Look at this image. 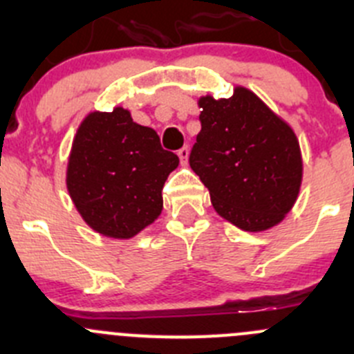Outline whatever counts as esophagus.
<instances>
[{"instance_id": "obj_1", "label": "esophagus", "mask_w": 354, "mask_h": 354, "mask_svg": "<svg viewBox=\"0 0 354 354\" xmlns=\"http://www.w3.org/2000/svg\"><path fill=\"white\" fill-rule=\"evenodd\" d=\"M188 154H190V152H188V147H183L178 151V157H180L181 160V166H187L188 164Z\"/></svg>"}]
</instances>
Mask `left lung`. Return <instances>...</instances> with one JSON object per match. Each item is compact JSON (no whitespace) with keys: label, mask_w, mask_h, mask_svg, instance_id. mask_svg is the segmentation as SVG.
<instances>
[{"label":"left lung","mask_w":354,"mask_h":354,"mask_svg":"<svg viewBox=\"0 0 354 354\" xmlns=\"http://www.w3.org/2000/svg\"><path fill=\"white\" fill-rule=\"evenodd\" d=\"M202 130L190 166L227 223L260 233L283 223L299 195L303 157L286 120L255 92L234 85L231 97L200 95Z\"/></svg>","instance_id":"left-lung-1"}]
</instances>
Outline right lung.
<instances>
[{
  "instance_id": "add662e5",
  "label": "right lung",
  "mask_w": 354,
  "mask_h": 354,
  "mask_svg": "<svg viewBox=\"0 0 354 354\" xmlns=\"http://www.w3.org/2000/svg\"><path fill=\"white\" fill-rule=\"evenodd\" d=\"M178 164L154 128L135 123L128 109L91 111L71 142L66 190L92 231L130 240L160 216V190Z\"/></svg>"
}]
</instances>
